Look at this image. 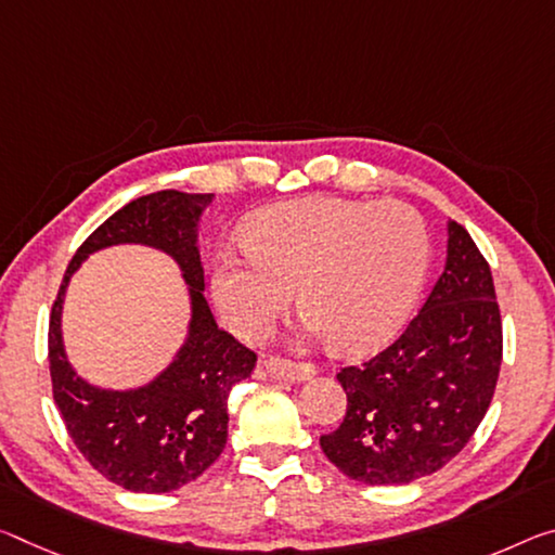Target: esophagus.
I'll return each instance as SVG.
<instances>
[{
  "label": "esophagus",
  "mask_w": 555,
  "mask_h": 555,
  "mask_svg": "<svg viewBox=\"0 0 555 555\" xmlns=\"http://www.w3.org/2000/svg\"><path fill=\"white\" fill-rule=\"evenodd\" d=\"M263 367L271 377H279V380H288V383H301L309 380L311 375H315V365L311 363H294V360H284V358H267L263 360Z\"/></svg>",
  "instance_id": "34e87169"
}]
</instances>
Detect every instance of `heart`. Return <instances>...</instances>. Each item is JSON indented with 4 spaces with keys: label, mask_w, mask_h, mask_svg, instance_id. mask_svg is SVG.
Listing matches in <instances>:
<instances>
[{
    "label": "heart",
    "mask_w": 555,
    "mask_h": 555,
    "mask_svg": "<svg viewBox=\"0 0 555 555\" xmlns=\"http://www.w3.org/2000/svg\"><path fill=\"white\" fill-rule=\"evenodd\" d=\"M246 251L217 254L212 294L242 336H259L292 304L309 333L346 353L388 343L412 311L429 261L427 227L402 202L309 197L263 209Z\"/></svg>",
    "instance_id": "b5f03b06"
}]
</instances>
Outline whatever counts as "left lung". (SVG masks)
I'll return each instance as SVG.
<instances>
[{"instance_id": "8db88e82", "label": "left lung", "mask_w": 555, "mask_h": 555, "mask_svg": "<svg viewBox=\"0 0 555 555\" xmlns=\"http://www.w3.org/2000/svg\"><path fill=\"white\" fill-rule=\"evenodd\" d=\"M501 313L487 259L462 224H447V261L402 336L343 367L348 410L321 450L346 477L410 483L464 450L494 398Z\"/></svg>"}]
</instances>
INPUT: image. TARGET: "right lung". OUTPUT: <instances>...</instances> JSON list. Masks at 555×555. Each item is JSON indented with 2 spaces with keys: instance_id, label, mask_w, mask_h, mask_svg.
Masks as SVG:
<instances>
[{
  "instance_id": "add662e5",
  "label": "right lung",
  "mask_w": 555,
  "mask_h": 555,
  "mask_svg": "<svg viewBox=\"0 0 555 555\" xmlns=\"http://www.w3.org/2000/svg\"><path fill=\"white\" fill-rule=\"evenodd\" d=\"M215 195L163 190L111 215L81 244L51 309L49 367L64 425L88 464L138 494H165L195 481L227 444V398L251 375L257 356L215 321L205 298L197 224ZM120 243L151 245L181 267L191 294L189 336L173 363L140 389L88 384L67 363L60 313L67 281L91 253Z\"/></svg>"
}]
</instances>
